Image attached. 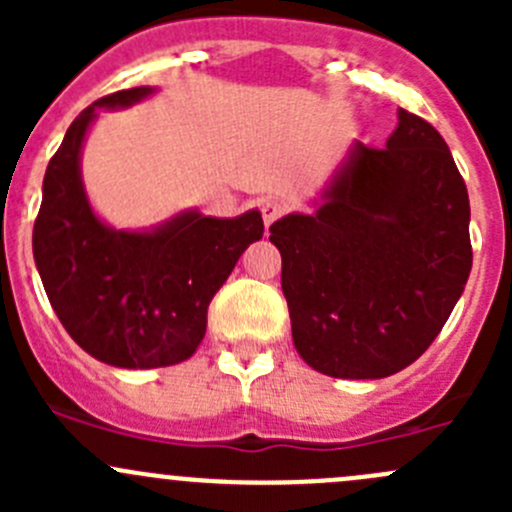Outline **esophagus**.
I'll list each match as a JSON object with an SVG mask.
<instances>
[{
  "label": "esophagus",
  "instance_id": "34e87169",
  "mask_svg": "<svg viewBox=\"0 0 512 512\" xmlns=\"http://www.w3.org/2000/svg\"><path fill=\"white\" fill-rule=\"evenodd\" d=\"M260 210H262V220H265V225L270 227L277 218H280L282 213H285V205H282L280 200H275V198H267V200H262V203H260Z\"/></svg>",
  "mask_w": 512,
  "mask_h": 512
}]
</instances>
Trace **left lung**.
<instances>
[{
    "label": "left lung",
    "instance_id": "1",
    "mask_svg": "<svg viewBox=\"0 0 512 512\" xmlns=\"http://www.w3.org/2000/svg\"><path fill=\"white\" fill-rule=\"evenodd\" d=\"M270 227L299 356L384 379L431 347L471 275V203L441 133L399 108L386 148L354 141L314 200Z\"/></svg>",
    "mask_w": 512,
    "mask_h": 512
}]
</instances>
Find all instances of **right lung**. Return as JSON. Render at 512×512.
Instances as JSON below:
<instances>
[{"label":"right lung","instance_id":"obj_1","mask_svg":"<svg viewBox=\"0 0 512 512\" xmlns=\"http://www.w3.org/2000/svg\"><path fill=\"white\" fill-rule=\"evenodd\" d=\"M153 94V86L116 91L79 113L46 165L32 235L59 322L86 354L118 369L190 359L205 337L210 299L265 232L257 208L237 218L190 208L141 230H118L96 213L81 175L86 136L101 111Z\"/></svg>","mask_w":512,"mask_h":512}]
</instances>
